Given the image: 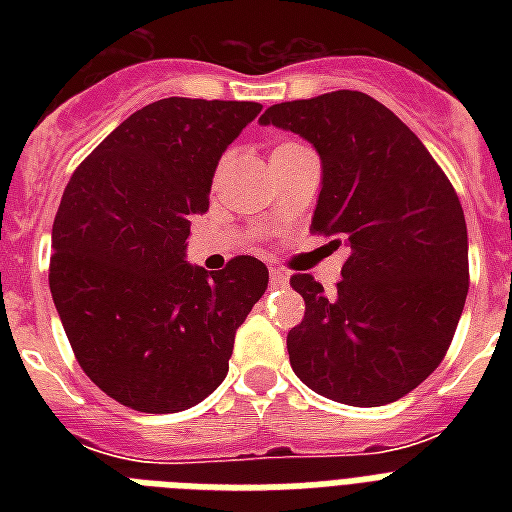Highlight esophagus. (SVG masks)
I'll list each match as a JSON object with an SVG mask.
<instances>
[{"label": "esophagus", "instance_id": "1", "mask_svg": "<svg viewBox=\"0 0 512 512\" xmlns=\"http://www.w3.org/2000/svg\"><path fill=\"white\" fill-rule=\"evenodd\" d=\"M289 281V276L281 268H271V287H284Z\"/></svg>", "mask_w": 512, "mask_h": 512}]
</instances>
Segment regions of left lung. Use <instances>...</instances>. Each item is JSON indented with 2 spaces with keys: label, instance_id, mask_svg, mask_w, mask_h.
<instances>
[{
  "label": "left lung",
  "instance_id": "8db88e82",
  "mask_svg": "<svg viewBox=\"0 0 512 512\" xmlns=\"http://www.w3.org/2000/svg\"><path fill=\"white\" fill-rule=\"evenodd\" d=\"M260 124L319 151L311 231L350 247L332 292L311 273L289 279L305 300L287 335L289 364L332 401L390 404L444 361L460 324L470 273L457 191L422 140L364 92L276 103Z\"/></svg>",
  "mask_w": 512,
  "mask_h": 512
}]
</instances>
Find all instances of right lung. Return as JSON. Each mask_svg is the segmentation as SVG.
Returning <instances> with one entry per match:
<instances>
[{"instance_id":"right-lung-1","label":"right lung","mask_w":512,"mask_h":512,"mask_svg":"<svg viewBox=\"0 0 512 512\" xmlns=\"http://www.w3.org/2000/svg\"><path fill=\"white\" fill-rule=\"evenodd\" d=\"M249 100L164 98L124 119L68 180L52 223L50 292L84 374L146 414L183 412L228 374L236 329L268 287L239 255L185 263L220 156L257 114Z\"/></svg>"}]
</instances>
